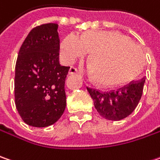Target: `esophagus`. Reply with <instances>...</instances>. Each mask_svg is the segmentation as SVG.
Returning <instances> with one entry per match:
<instances>
[{"mask_svg": "<svg viewBox=\"0 0 160 160\" xmlns=\"http://www.w3.org/2000/svg\"><path fill=\"white\" fill-rule=\"evenodd\" d=\"M78 72H77V70H76V68H69V70H68V74L69 75H76Z\"/></svg>", "mask_w": 160, "mask_h": 160, "instance_id": "esophagus-1", "label": "esophagus"}]
</instances>
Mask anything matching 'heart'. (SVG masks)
<instances>
[{"instance_id":"1","label":"heart","mask_w":160,"mask_h":160,"mask_svg":"<svg viewBox=\"0 0 160 160\" xmlns=\"http://www.w3.org/2000/svg\"><path fill=\"white\" fill-rule=\"evenodd\" d=\"M90 51L87 73L102 86L122 84L136 75L142 62L141 49L118 32L89 30L81 36L69 33L59 46L62 61L68 65Z\"/></svg>"}]
</instances>
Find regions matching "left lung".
Here are the masks:
<instances>
[{
	"label": "left lung",
	"mask_w": 160,
	"mask_h": 160,
	"mask_svg": "<svg viewBox=\"0 0 160 160\" xmlns=\"http://www.w3.org/2000/svg\"><path fill=\"white\" fill-rule=\"evenodd\" d=\"M145 79L132 81L127 85L108 92L87 87L98 113L109 121H120L128 117L140 102Z\"/></svg>",
	"instance_id": "left-lung-1"
}]
</instances>
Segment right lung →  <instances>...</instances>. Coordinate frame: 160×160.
Here are the masks:
<instances>
[{
  "label": "right lung",
  "mask_w": 160,
  "mask_h": 160,
  "mask_svg": "<svg viewBox=\"0 0 160 160\" xmlns=\"http://www.w3.org/2000/svg\"><path fill=\"white\" fill-rule=\"evenodd\" d=\"M58 24L38 26L20 47L15 67V104L25 123L48 127L62 116L69 67L59 64Z\"/></svg>",
  "instance_id": "1"
}]
</instances>
